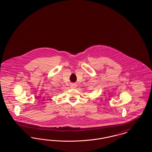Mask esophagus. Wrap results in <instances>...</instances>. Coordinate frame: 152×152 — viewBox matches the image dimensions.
I'll return each mask as SVG.
<instances>
[{
	"label": "esophagus",
	"instance_id": "34e87169",
	"mask_svg": "<svg viewBox=\"0 0 152 152\" xmlns=\"http://www.w3.org/2000/svg\"><path fill=\"white\" fill-rule=\"evenodd\" d=\"M70 87H71V88H75L76 87V85H75V84H71Z\"/></svg>",
	"mask_w": 152,
	"mask_h": 152
}]
</instances>
